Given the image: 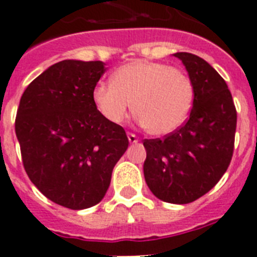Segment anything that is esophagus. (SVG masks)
<instances>
[{
	"mask_svg": "<svg viewBox=\"0 0 257 257\" xmlns=\"http://www.w3.org/2000/svg\"><path fill=\"white\" fill-rule=\"evenodd\" d=\"M127 138H128V142H130L131 144H135V143L139 142V138H138V136H136L135 134L128 133V134H127Z\"/></svg>",
	"mask_w": 257,
	"mask_h": 257,
	"instance_id": "esophagus-1",
	"label": "esophagus"
}]
</instances>
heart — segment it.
<instances>
[{
    "label": "heart",
    "instance_id": "1",
    "mask_svg": "<svg viewBox=\"0 0 257 257\" xmlns=\"http://www.w3.org/2000/svg\"><path fill=\"white\" fill-rule=\"evenodd\" d=\"M92 101L101 115L121 123L133 110L140 124L156 136L175 133L189 118L194 86L185 72L163 63L138 60L118 68L112 83H97Z\"/></svg>",
    "mask_w": 257,
    "mask_h": 257
}]
</instances>
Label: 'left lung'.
<instances>
[{
  "instance_id": "obj_1",
  "label": "left lung",
  "mask_w": 257,
  "mask_h": 257,
  "mask_svg": "<svg viewBox=\"0 0 257 257\" xmlns=\"http://www.w3.org/2000/svg\"><path fill=\"white\" fill-rule=\"evenodd\" d=\"M194 86L189 119L163 139H145L147 185L161 201L185 205L212 189L234 151L237 110L228 85L207 61L176 52Z\"/></svg>"
}]
</instances>
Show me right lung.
Instances as JSON below:
<instances>
[{
	"label": "right lung",
	"mask_w": 257,
	"mask_h": 257,
	"mask_svg": "<svg viewBox=\"0 0 257 257\" xmlns=\"http://www.w3.org/2000/svg\"><path fill=\"white\" fill-rule=\"evenodd\" d=\"M105 70L103 61H59L29 83L18 108L15 133L27 175L45 197L70 210L104 198L128 147L123 127L92 101Z\"/></svg>",
	"instance_id": "add662e5"
}]
</instances>
